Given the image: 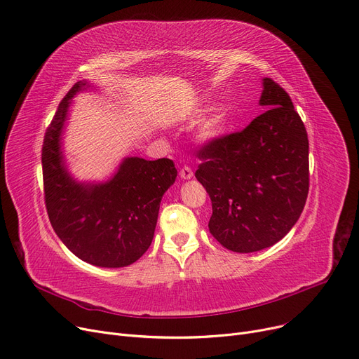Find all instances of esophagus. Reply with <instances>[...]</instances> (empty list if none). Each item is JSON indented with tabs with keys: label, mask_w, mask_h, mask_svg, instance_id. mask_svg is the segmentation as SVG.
Listing matches in <instances>:
<instances>
[{
	"label": "esophagus",
	"mask_w": 359,
	"mask_h": 359,
	"mask_svg": "<svg viewBox=\"0 0 359 359\" xmlns=\"http://www.w3.org/2000/svg\"><path fill=\"white\" fill-rule=\"evenodd\" d=\"M179 175H180V177H182V179L188 180V179H192V177H194V171H192V168H191V167H183V168H180Z\"/></svg>",
	"instance_id": "obj_1"
}]
</instances>
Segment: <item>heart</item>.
I'll use <instances>...</instances> for the list:
<instances>
[{"label":"heart","mask_w":359,"mask_h":359,"mask_svg":"<svg viewBox=\"0 0 359 359\" xmlns=\"http://www.w3.org/2000/svg\"><path fill=\"white\" fill-rule=\"evenodd\" d=\"M229 128V110L224 105H218L202 120L198 129V139L204 144H212L220 139Z\"/></svg>","instance_id":"heart-1"}]
</instances>
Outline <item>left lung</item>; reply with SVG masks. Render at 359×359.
Wrapping results in <instances>:
<instances>
[{
  "label": "left lung",
  "instance_id": "1",
  "mask_svg": "<svg viewBox=\"0 0 359 359\" xmlns=\"http://www.w3.org/2000/svg\"><path fill=\"white\" fill-rule=\"evenodd\" d=\"M259 105L267 110L243 130L198 149L195 177L211 198L210 233L239 254L283 239L309 189L308 135L289 93L266 77Z\"/></svg>",
  "mask_w": 359,
  "mask_h": 359
}]
</instances>
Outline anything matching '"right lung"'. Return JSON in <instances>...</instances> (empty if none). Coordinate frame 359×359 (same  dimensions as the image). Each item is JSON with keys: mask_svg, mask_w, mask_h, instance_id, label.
<instances>
[{"mask_svg": "<svg viewBox=\"0 0 359 359\" xmlns=\"http://www.w3.org/2000/svg\"><path fill=\"white\" fill-rule=\"evenodd\" d=\"M90 86L88 81L74 83L45 132V207L57 236L77 258L97 267H128L149 248L161 198L175 183L177 170L168 158L129 157L110 180L76 182L65 164L61 135L70 100Z\"/></svg>", "mask_w": 359, "mask_h": 359, "instance_id": "1", "label": "right lung"}]
</instances>
